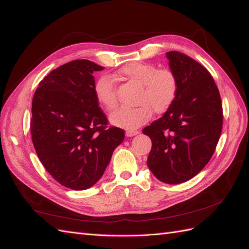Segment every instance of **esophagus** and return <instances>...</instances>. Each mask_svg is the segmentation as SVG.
<instances>
[{
  "label": "esophagus",
  "instance_id": "1",
  "mask_svg": "<svg viewBox=\"0 0 249 249\" xmlns=\"http://www.w3.org/2000/svg\"><path fill=\"white\" fill-rule=\"evenodd\" d=\"M139 134V131L136 129H127L126 130V136L127 137H132V136H136Z\"/></svg>",
  "mask_w": 249,
  "mask_h": 249
}]
</instances>
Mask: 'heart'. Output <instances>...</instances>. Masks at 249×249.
Masks as SVG:
<instances>
[{"label": "heart", "mask_w": 249, "mask_h": 249, "mask_svg": "<svg viewBox=\"0 0 249 249\" xmlns=\"http://www.w3.org/2000/svg\"><path fill=\"white\" fill-rule=\"evenodd\" d=\"M119 74L140 86L134 108H120L111 114L114 125L124 128H137L151 119L153 111L163 114L174 105L179 92V80L171 69H158L151 63L130 62L120 69ZM97 102L108 111L118 106L117 88L112 77L104 75L94 85Z\"/></svg>", "instance_id": "1"}]
</instances>
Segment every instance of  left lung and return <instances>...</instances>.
<instances>
[{"label": "left lung", "instance_id": "1", "mask_svg": "<svg viewBox=\"0 0 249 249\" xmlns=\"http://www.w3.org/2000/svg\"><path fill=\"white\" fill-rule=\"evenodd\" d=\"M179 80L176 101L143 129L152 139L147 166L160 181L181 183L209 162L223 128L221 95L207 69L180 52H167Z\"/></svg>", "mask_w": 249, "mask_h": 249}]
</instances>
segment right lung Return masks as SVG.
I'll return each mask as SVG.
<instances>
[{
  "mask_svg": "<svg viewBox=\"0 0 249 249\" xmlns=\"http://www.w3.org/2000/svg\"><path fill=\"white\" fill-rule=\"evenodd\" d=\"M103 69L87 59L68 62L45 76L33 97L34 147L50 175L72 190L96 183L125 137L98 107L93 72Z\"/></svg>",
  "mask_w": 249,
  "mask_h": 249,
  "instance_id": "add662e5",
  "label": "right lung"
}]
</instances>
